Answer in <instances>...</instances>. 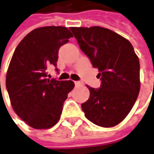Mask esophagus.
<instances>
[{"label":"esophagus","mask_w":154,"mask_h":154,"mask_svg":"<svg viewBox=\"0 0 154 154\" xmlns=\"http://www.w3.org/2000/svg\"><path fill=\"white\" fill-rule=\"evenodd\" d=\"M74 83H75L76 86H78V85H81L82 84V82H79V81H76V82H74Z\"/></svg>","instance_id":"esophagus-1"}]
</instances>
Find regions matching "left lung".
<instances>
[{
    "label": "left lung",
    "mask_w": 154,
    "mask_h": 154,
    "mask_svg": "<svg viewBox=\"0 0 154 154\" xmlns=\"http://www.w3.org/2000/svg\"><path fill=\"white\" fill-rule=\"evenodd\" d=\"M81 50L100 73V88L88 87L90 95L82 104L85 117L109 128L129 114L140 92V62L129 41L100 26L71 27Z\"/></svg>",
    "instance_id": "left-lung-1"
}]
</instances>
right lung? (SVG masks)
<instances>
[{"mask_svg":"<svg viewBox=\"0 0 154 154\" xmlns=\"http://www.w3.org/2000/svg\"><path fill=\"white\" fill-rule=\"evenodd\" d=\"M72 36L66 27H40L26 35L14 51L6 87L14 112L34 129H49L58 123L74 88L71 80L47 78L48 67H56L60 48Z\"/></svg>","mask_w":154,"mask_h":154,"instance_id":"right-lung-1","label":"right lung"}]
</instances>
